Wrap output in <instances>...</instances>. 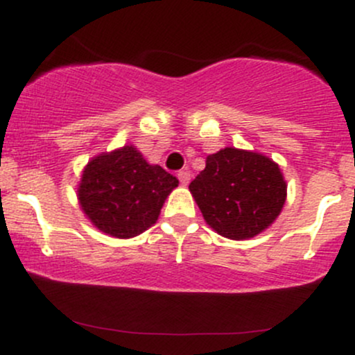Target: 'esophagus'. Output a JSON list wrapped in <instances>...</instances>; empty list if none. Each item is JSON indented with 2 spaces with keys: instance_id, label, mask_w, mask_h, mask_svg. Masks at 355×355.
<instances>
[{
  "instance_id": "34e87169",
  "label": "esophagus",
  "mask_w": 355,
  "mask_h": 355,
  "mask_svg": "<svg viewBox=\"0 0 355 355\" xmlns=\"http://www.w3.org/2000/svg\"><path fill=\"white\" fill-rule=\"evenodd\" d=\"M178 180H180V183H182L183 187L189 185V182H190V173L185 172V170H182V172H178Z\"/></svg>"
}]
</instances>
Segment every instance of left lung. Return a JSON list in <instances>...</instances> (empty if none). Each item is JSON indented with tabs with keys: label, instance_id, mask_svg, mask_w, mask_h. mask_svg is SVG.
Wrapping results in <instances>:
<instances>
[{
	"label": "left lung",
	"instance_id": "left-lung-1",
	"mask_svg": "<svg viewBox=\"0 0 355 355\" xmlns=\"http://www.w3.org/2000/svg\"><path fill=\"white\" fill-rule=\"evenodd\" d=\"M189 189L210 229L230 240L262 234L287 198L280 166L263 153L235 146L209 155Z\"/></svg>",
	"mask_w": 355,
	"mask_h": 355
}]
</instances>
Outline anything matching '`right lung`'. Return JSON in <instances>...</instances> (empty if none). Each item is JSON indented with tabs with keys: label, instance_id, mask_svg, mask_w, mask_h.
<instances>
[{
	"label": "right lung",
	"instance_id": "1",
	"mask_svg": "<svg viewBox=\"0 0 355 355\" xmlns=\"http://www.w3.org/2000/svg\"><path fill=\"white\" fill-rule=\"evenodd\" d=\"M178 180L160 165H150L133 145L93 157L81 173L78 202L100 232L132 239L157 223Z\"/></svg>",
	"mask_w": 355,
	"mask_h": 355
}]
</instances>
